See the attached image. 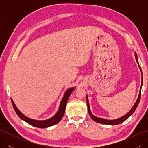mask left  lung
Wrapping results in <instances>:
<instances>
[{
    "mask_svg": "<svg viewBox=\"0 0 148 148\" xmlns=\"http://www.w3.org/2000/svg\"><path fill=\"white\" fill-rule=\"evenodd\" d=\"M135 56H136V61L138 63V64H139V62H138V60H137V56L136 53V55H135ZM139 67H140V71H141V68H140L139 65ZM141 72H142V71H141ZM142 85H143V73H142ZM142 85H141V86H140V92H139V97H138L137 101H136V103H135L134 106H133V108L131 109L130 111L128 112L127 114H125V116H122L121 118H118V119H113V120H108V119H106L98 118V117H97V116H93L92 114V113L91 112L90 109V106H89L88 99V97H86V102H87V106H88V112H89V114L90 116V117L92 118L93 120H94L95 121H96L97 123H99L105 124V125H118L119 123H121L123 122L124 121L126 120V119L128 118H129L130 116L133 114V113L135 111V110L136 109L138 104H139V103L140 102V96H141V88H142Z\"/></svg>",
    "mask_w": 148,
    "mask_h": 148,
    "instance_id": "1",
    "label": "left lung"
}]
</instances>
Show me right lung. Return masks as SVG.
<instances>
[{"label": "right lung", "mask_w": 148, "mask_h": 148, "mask_svg": "<svg viewBox=\"0 0 148 148\" xmlns=\"http://www.w3.org/2000/svg\"><path fill=\"white\" fill-rule=\"evenodd\" d=\"M74 89L75 88H70L66 91L64 95V97H63V99L60 102V104L58 112H56V114L54 116H53L52 118H49L48 119H46V120L38 121V120H35V119H32L27 117V116L22 114V113L19 111L18 108H16V106H15L14 103L13 102V101H12V99H11V102L15 112H16L18 116L21 119H23V120L26 121L29 124L32 125L34 127H38V128H47V127L53 126V125L56 124L57 123H58L61 120L64 114L66 104H67L69 96H70L71 93L73 92Z\"/></svg>", "instance_id": "1"}]
</instances>
